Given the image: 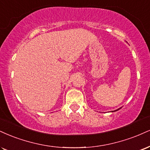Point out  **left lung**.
<instances>
[{
	"instance_id": "8db88e82",
	"label": "left lung",
	"mask_w": 150,
	"mask_h": 150,
	"mask_svg": "<svg viewBox=\"0 0 150 150\" xmlns=\"http://www.w3.org/2000/svg\"><path fill=\"white\" fill-rule=\"evenodd\" d=\"M118 110H119V109H118Z\"/></svg>"
}]
</instances>
